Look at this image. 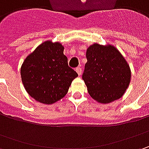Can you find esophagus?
I'll use <instances>...</instances> for the list:
<instances>
[{
  "label": "esophagus",
  "mask_w": 149,
  "mask_h": 149,
  "mask_svg": "<svg viewBox=\"0 0 149 149\" xmlns=\"http://www.w3.org/2000/svg\"><path fill=\"white\" fill-rule=\"evenodd\" d=\"M75 71L77 72V74L79 75H80L81 74V73H82V69L80 68V67H77L76 69H75Z\"/></svg>",
  "instance_id": "34e87169"
}]
</instances>
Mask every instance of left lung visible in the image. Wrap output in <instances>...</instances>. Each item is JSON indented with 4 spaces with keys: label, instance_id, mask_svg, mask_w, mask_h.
<instances>
[{
    "label": "left lung",
    "instance_id": "1",
    "mask_svg": "<svg viewBox=\"0 0 149 149\" xmlns=\"http://www.w3.org/2000/svg\"><path fill=\"white\" fill-rule=\"evenodd\" d=\"M86 58L83 79L92 99L103 104L119 100L131 81L129 65L119 50L110 44L95 43Z\"/></svg>",
    "mask_w": 149,
    "mask_h": 149
}]
</instances>
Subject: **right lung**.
<instances>
[{
  "label": "right lung",
  "instance_id": "right-lung-1",
  "mask_svg": "<svg viewBox=\"0 0 149 149\" xmlns=\"http://www.w3.org/2000/svg\"><path fill=\"white\" fill-rule=\"evenodd\" d=\"M62 44L46 40L27 55L20 76L29 95L44 104H53L68 93L78 74L68 66Z\"/></svg>",
  "mask_w": 149,
  "mask_h": 149
}]
</instances>
